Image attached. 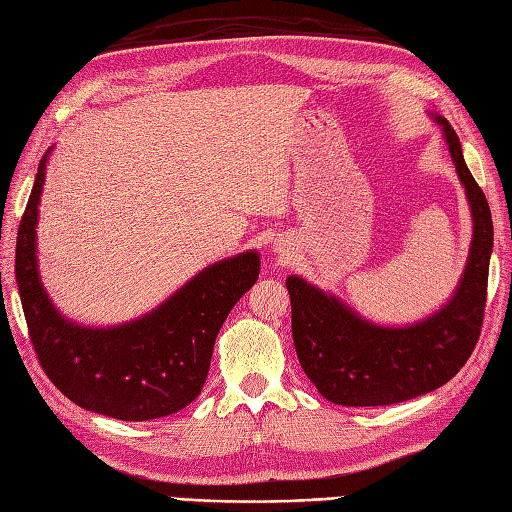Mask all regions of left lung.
I'll list each match as a JSON object with an SVG mask.
<instances>
[{
  "label": "left lung",
  "mask_w": 512,
  "mask_h": 512,
  "mask_svg": "<svg viewBox=\"0 0 512 512\" xmlns=\"http://www.w3.org/2000/svg\"><path fill=\"white\" fill-rule=\"evenodd\" d=\"M436 122L473 214L467 267L453 298L423 322L385 328L302 278H287L295 352L306 377L331 403L372 407L416 399L456 377L480 339L493 252L491 208L464 164L456 131L442 116Z\"/></svg>",
  "instance_id": "8db88e82"
}]
</instances>
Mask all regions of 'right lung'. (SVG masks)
Returning a JSON list of instances; mask_svg holds the SVG:
<instances>
[{"mask_svg":"<svg viewBox=\"0 0 512 512\" xmlns=\"http://www.w3.org/2000/svg\"><path fill=\"white\" fill-rule=\"evenodd\" d=\"M48 155L39 162L15 254L21 306L43 372L83 410L118 420H151L184 410L206 383L214 339L227 313L258 280V254H238L199 271L140 320L111 328L65 320L37 271V217Z\"/></svg>","mask_w":512,"mask_h":512,"instance_id":"obj_1","label":"right lung"}]
</instances>
